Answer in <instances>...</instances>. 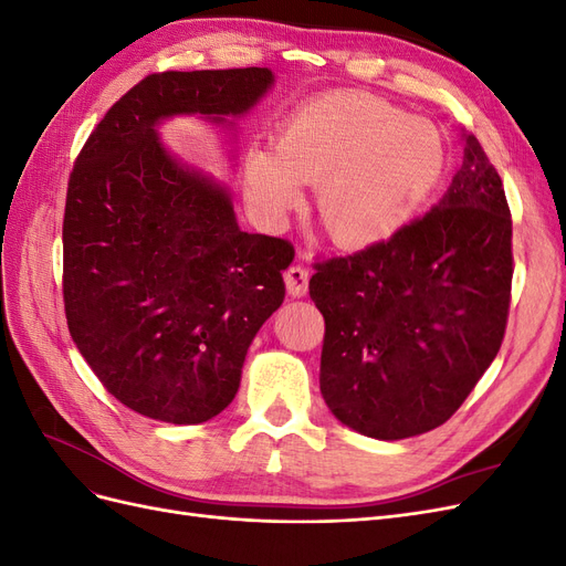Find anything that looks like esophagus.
I'll return each mask as SVG.
<instances>
[{
	"label": "esophagus",
	"instance_id": "34e87169",
	"mask_svg": "<svg viewBox=\"0 0 566 566\" xmlns=\"http://www.w3.org/2000/svg\"><path fill=\"white\" fill-rule=\"evenodd\" d=\"M285 287L290 297H304L306 290H310V271H306L302 264L290 266L285 271Z\"/></svg>",
	"mask_w": 566,
	"mask_h": 566
}]
</instances>
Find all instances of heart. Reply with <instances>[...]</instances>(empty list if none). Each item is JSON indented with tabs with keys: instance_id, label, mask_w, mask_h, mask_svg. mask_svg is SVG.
Instances as JSON below:
<instances>
[{
	"instance_id": "b5f03b06",
	"label": "heart",
	"mask_w": 566,
	"mask_h": 566,
	"mask_svg": "<svg viewBox=\"0 0 566 566\" xmlns=\"http://www.w3.org/2000/svg\"><path fill=\"white\" fill-rule=\"evenodd\" d=\"M447 172V144L422 117L368 94L306 101L279 127L273 148L243 160L245 198L264 227H281L316 184V217L342 248H373L413 221Z\"/></svg>"
}]
</instances>
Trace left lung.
Listing matches in <instances>:
<instances>
[{
	"mask_svg": "<svg viewBox=\"0 0 566 566\" xmlns=\"http://www.w3.org/2000/svg\"><path fill=\"white\" fill-rule=\"evenodd\" d=\"M449 191L389 241L316 264L331 413L397 441L447 422L501 349L512 285L503 181L476 136Z\"/></svg>",
	"mask_w": 566,
	"mask_h": 566,
	"instance_id": "left-lung-1",
	"label": "left lung"
}]
</instances>
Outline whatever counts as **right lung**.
<instances>
[{"label":"right lung","mask_w":566,"mask_h":566,"mask_svg":"<svg viewBox=\"0 0 566 566\" xmlns=\"http://www.w3.org/2000/svg\"><path fill=\"white\" fill-rule=\"evenodd\" d=\"M271 87L269 67L148 75L96 125L67 181V331L101 385L150 420L198 424L233 401L295 256L283 238L241 231L229 188L177 160L158 127L177 115L227 125Z\"/></svg>","instance_id":"add662e5"}]
</instances>
